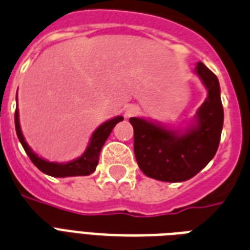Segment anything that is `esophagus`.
I'll return each instance as SVG.
<instances>
[{
  "label": "esophagus",
  "mask_w": 250,
  "mask_h": 250,
  "mask_svg": "<svg viewBox=\"0 0 250 250\" xmlns=\"http://www.w3.org/2000/svg\"><path fill=\"white\" fill-rule=\"evenodd\" d=\"M139 111V108L137 107V105H134V104H129V105H126V108H125V116L126 117H131V116L137 115Z\"/></svg>",
  "instance_id": "34e87169"
}]
</instances>
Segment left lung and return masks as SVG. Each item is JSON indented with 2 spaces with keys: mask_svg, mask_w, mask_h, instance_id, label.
<instances>
[{
  "mask_svg": "<svg viewBox=\"0 0 250 250\" xmlns=\"http://www.w3.org/2000/svg\"><path fill=\"white\" fill-rule=\"evenodd\" d=\"M194 71L206 87L208 98L185 130H172L141 117L129 119L134 129L135 159L151 179L187 181L204 169L218 150L224 120L219 81L202 62Z\"/></svg>",
  "mask_w": 250,
  "mask_h": 250,
  "instance_id": "8db88e82",
  "label": "left lung"
}]
</instances>
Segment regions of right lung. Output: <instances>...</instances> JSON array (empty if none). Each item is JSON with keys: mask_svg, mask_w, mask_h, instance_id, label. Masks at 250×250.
Instances as JSON below:
<instances>
[{"mask_svg": "<svg viewBox=\"0 0 250 250\" xmlns=\"http://www.w3.org/2000/svg\"><path fill=\"white\" fill-rule=\"evenodd\" d=\"M18 99V98H17ZM123 116H116L113 119L108 120L104 124H102L96 130L92 133L88 142V146L84 150L82 155L77 158V159L66 162V163H57V162H48V160L42 159L39 155H36L32 148L28 146L26 139L23 137L22 129H21V124H19V111L18 108L15 109V130L18 135L19 142L22 143L23 148L28 156H30L31 162L36 166L45 175L53 176V177H70V176H88L96 169V166L99 163V155H100V150L104 146V143L107 138L116 126V124L123 121Z\"/></svg>", "mask_w": 250, "mask_h": 250, "instance_id": "1", "label": "right lung"}]
</instances>
